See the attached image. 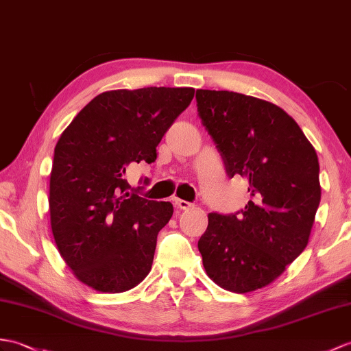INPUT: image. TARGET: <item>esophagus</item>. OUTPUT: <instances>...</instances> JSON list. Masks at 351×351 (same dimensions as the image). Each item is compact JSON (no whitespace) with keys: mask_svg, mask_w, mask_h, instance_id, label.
Returning a JSON list of instances; mask_svg holds the SVG:
<instances>
[{"mask_svg":"<svg viewBox=\"0 0 351 351\" xmlns=\"http://www.w3.org/2000/svg\"><path fill=\"white\" fill-rule=\"evenodd\" d=\"M175 205H176L179 209L185 210V209H190V208L193 206V203L186 202V200H182V199H175Z\"/></svg>","mask_w":351,"mask_h":351,"instance_id":"34e87169","label":"esophagus"}]
</instances>
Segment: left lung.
Returning <instances> with one entry per match:
<instances>
[{
    "mask_svg": "<svg viewBox=\"0 0 351 351\" xmlns=\"http://www.w3.org/2000/svg\"><path fill=\"white\" fill-rule=\"evenodd\" d=\"M197 112L229 178L248 182L241 213L208 215L199 251L219 287H266L308 245L322 189L319 158L296 121L278 106L233 91L197 89Z\"/></svg>",
    "mask_w": 351,
    "mask_h": 351,
    "instance_id": "1",
    "label": "left lung"
}]
</instances>
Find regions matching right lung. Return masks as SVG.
I'll use <instances>...</instances> for the list:
<instances>
[{"label":"right lung","mask_w":351,"mask_h":351,"mask_svg":"<svg viewBox=\"0 0 351 351\" xmlns=\"http://www.w3.org/2000/svg\"><path fill=\"white\" fill-rule=\"evenodd\" d=\"M194 88L149 86L101 93L55 146L49 210L55 243L79 281L122 293L149 274L170 202L130 191L128 167L157 158V146L189 108Z\"/></svg>","instance_id":"1"}]
</instances>
